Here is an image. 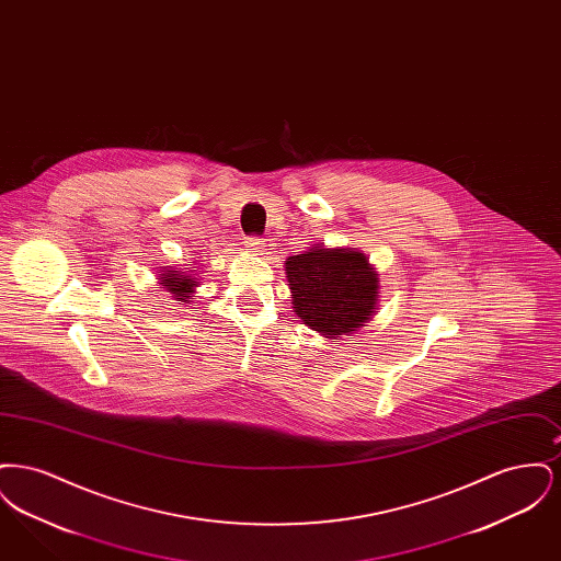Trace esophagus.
Masks as SVG:
<instances>
[{
    "instance_id": "obj_1",
    "label": "esophagus",
    "mask_w": 561,
    "mask_h": 561,
    "mask_svg": "<svg viewBox=\"0 0 561 561\" xmlns=\"http://www.w3.org/2000/svg\"><path fill=\"white\" fill-rule=\"evenodd\" d=\"M245 248L250 250V252H261L263 250V241L261 238H256V236H250V238H245Z\"/></svg>"
}]
</instances>
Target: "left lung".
I'll list each match as a JSON object with an SVG mask.
<instances>
[{"mask_svg": "<svg viewBox=\"0 0 561 561\" xmlns=\"http://www.w3.org/2000/svg\"><path fill=\"white\" fill-rule=\"evenodd\" d=\"M296 316L328 336L348 334L373 316L378 277L362 252L311 248L286 261Z\"/></svg>", "mask_w": 561, "mask_h": 561, "instance_id": "left-lung-1", "label": "left lung"}]
</instances>
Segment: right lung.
Returning <instances> with one entry per match:
<instances>
[{"instance_id": "obj_1", "label": "right lung", "mask_w": 561, "mask_h": 561, "mask_svg": "<svg viewBox=\"0 0 561 561\" xmlns=\"http://www.w3.org/2000/svg\"><path fill=\"white\" fill-rule=\"evenodd\" d=\"M161 284L168 288V293L174 294V298L179 296L183 302L187 300V294L195 288L197 282L191 279V275H181L179 271H172V273H163V277H160Z\"/></svg>"}]
</instances>
